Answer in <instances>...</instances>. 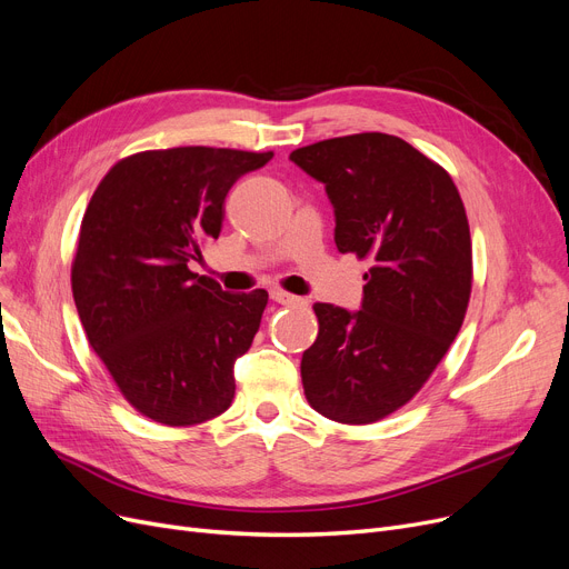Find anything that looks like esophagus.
<instances>
[{
    "instance_id": "1",
    "label": "esophagus",
    "mask_w": 569,
    "mask_h": 569,
    "mask_svg": "<svg viewBox=\"0 0 569 569\" xmlns=\"http://www.w3.org/2000/svg\"><path fill=\"white\" fill-rule=\"evenodd\" d=\"M271 300L274 302H279V305H300L302 300L300 298H295V295H290V292H286V290H271Z\"/></svg>"
}]
</instances>
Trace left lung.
Here are the masks:
<instances>
[{"instance_id": "obj_1", "label": "left lung", "mask_w": 569, "mask_h": 569, "mask_svg": "<svg viewBox=\"0 0 569 569\" xmlns=\"http://www.w3.org/2000/svg\"><path fill=\"white\" fill-rule=\"evenodd\" d=\"M290 160L326 183L339 253L369 260L362 309L316 302L302 356L309 405L349 426L405 407L447 356L472 292V239L451 174L400 137L362 132Z\"/></svg>"}]
</instances>
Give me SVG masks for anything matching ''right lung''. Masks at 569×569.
I'll use <instances>...</instances> for the list:
<instances>
[{"label":"right lung","instance_id":"right-lung-1","mask_svg":"<svg viewBox=\"0 0 569 569\" xmlns=\"http://www.w3.org/2000/svg\"><path fill=\"white\" fill-rule=\"evenodd\" d=\"M271 151L179 146L118 160L81 220L71 292L92 351L141 416L204 423L234 398L232 367L251 349L269 295H232L194 274L218 239L234 181Z\"/></svg>","mask_w":569,"mask_h":569}]
</instances>
